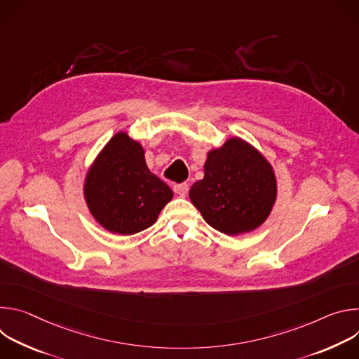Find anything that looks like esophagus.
Returning a JSON list of instances; mask_svg holds the SVG:
<instances>
[{
    "mask_svg": "<svg viewBox=\"0 0 359 359\" xmlns=\"http://www.w3.org/2000/svg\"><path fill=\"white\" fill-rule=\"evenodd\" d=\"M173 190H175V193H177L180 196H186L189 191V184L187 183H175Z\"/></svg>",
    "mask_w": 359,
    "mask_h": 359,
    "instance_id": "esophagus-1",
    "label": "esophagus"
}]
</instances>
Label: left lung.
Returning a JSON list of instances; mask_svg holds the SVG:
<instances>
[{"label":"left lung","mask_w":359,"mask_h":359,"mask_svg":"<svg viewBox=\"0 0 359 359\" xmlns=\"http://www.w3.org/2000/svg\"><path fill=\"white\" fill-rule=\"evenodd\" d=\"M196 209L213 229L236 236L260 227L277 197L273 166L240 137L208 153L204 177L189 191Z\"/></svg>","instance_id":"left-lung-1"}]
</instances>
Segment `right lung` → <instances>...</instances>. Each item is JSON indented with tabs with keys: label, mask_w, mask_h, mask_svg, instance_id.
Returning a JSON list of instances; mask_svg holds the SVG:
<instances>
[{
	"label": "right lung",
	"mask_w": 359,
	"mask_h": 359,
	"mask_svg": "<svg viewBox=\"0 0 359 359\" xmlns=\"http://www.w3.org/2000/svg\"><path fill=\"white\" fill-rule=\"evenodd\" d=\"M83 196L102 227L130 236L158 220L173 191L149 170L142 144L119 132L89 168Z\"/></svg>",
	"instance_id": "obj_1"
}]
</instances>
